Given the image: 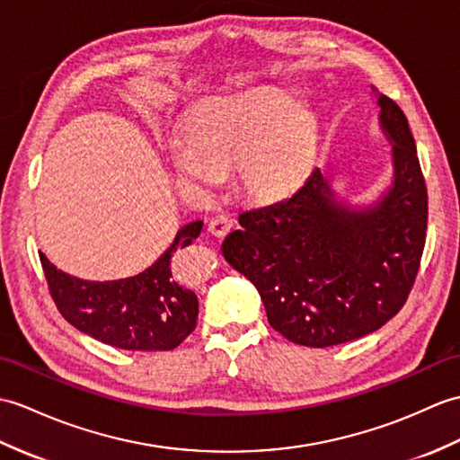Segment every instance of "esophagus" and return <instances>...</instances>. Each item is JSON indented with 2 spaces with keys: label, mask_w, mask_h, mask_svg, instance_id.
<instances>
[{
  "label": "esophagus",
  "mask_w": 460,
  "mask_h": 460,
  "mask_svg": "<svg viewBox=\"0 0 460 460\" xmlns=\"http://www.w3.org/2000/svg\"><path fill=\"white\" fill-rule=\"evenodd\" d=\"M231 227H233V219L229 216H223V213H221V216L211 217L208 231L211 234H216V237H223V234H226Z\"/></svg>",
  "instance_id": "esophagus-1"
}]
</instances>
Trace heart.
I'll return each mask as SVG.
<instances>
[{
	"instance_id": "heart-1",
	"label": "heart",
	"mask_w": 460,
	"mask_h": 460,
	"mask_svg": "<svg viewBox=\"0 0 460 460\" xmlns=\"http://www.w3.org/2000/svg\"><path fill=\"white\" fill-rule=\"evenodd\" d=\"M317 135V117L290 93L254 90L194 117L168 141V158L181 184L209 190L233 170L241 194L276 199L305 176Z\"/></svg>"
}]
</instances>
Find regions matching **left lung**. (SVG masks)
<instances>
[{
    "label": "left lung",
    "instance_id": "1",
    "mask_svg": "<svg viewBox=\"0 0 460 460\" xmlns=\"http://www.w3.org/2000/svg\"><path fill=\"white\" fill-rule=\"evenodd\" d=\"M375 92V88H372ZM390 186L370 204L337 199L315 168L292 196L241 211L221 252L259 290L272 329L305 347L365 337L396 315L418 276L427 188L408 119L386 95Z\"/></svg>",
    "mask_w": 460,
    "mask_h": 460
}]
</instances>
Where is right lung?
Instances as JSON below:
<instances>
[{
  "mask_svg": "<svg viewBox=\"0 0 460 460\" xmlns=\"http://www.w3.org/2000/svg\"><path fill=\"white\" fill-rule=\"evenodd\" d=\"M204 221L180 227L170 247L129 279L84 280L58 270L40 252L58 312L82 333L125 350H172L196 327L198 296L178 284L172 254L198 239Z\"/></svg>",
  "mask_w": 460,
  "mask_h": 460,
  "instance_id": "add662e5",
  "label": "right lung"
}]
</instances>
